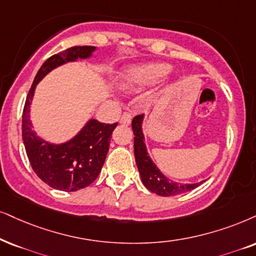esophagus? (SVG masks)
Here are the masks:
<instances>
[{"label":"esophagus","mask_w":256,"mask_h":256,"mask_svg":"<svg viewBox=\"0 0 256 256\" xmlns=\"http://www.w3.org/2000/svg\"><path fill=\"white\" fill-rule=\"evenodd\" d=\"M131 120H132V116L130 114V113L125 112V113H122L120 119H119V122H120V124H124V125H130Z\"/></svg>","instance_id":"34e87169"}]
</instances>
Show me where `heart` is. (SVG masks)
<instances>
[{"instance_id": "heart-1", "label": "heart", "mask_w": 256, "mask_h": 256, "mask_svg": "<svg viewBox=\"0 0 256 256\" xmlns=\"http://www.w3.org/2000/svg\"><path fill=\"white\" fill-rule=\"evenodd\" d=\"M170 67L166 64H134L120 73L118 85L124 90H136L140 87L158 82L169 72Z\"/></svg>"}]
</instances>
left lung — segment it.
Listing matches in <instances>:
<instances>
[{"label": "left lung", "mask_w": 256, "mask_h": 256, "mask_svg": "<svg viewBox=\"0 0 256 256\" xmlns=\"http://www.w3.org/2000/svg\"><path fill=\"white\" fill-rule=\"evenodd\" d=\"M143 120L144 114L134 117L132 120V130L134 134V144L136 164H137L139 174H140L142 182L146 186V189L160 196H176L190 192L198 186L200 183L204 182L202 180L200 183H178L164 176L156 164L154 163V160H151V157L148 156L143 134Z\"/></svg>", "instance_id": "left-lung-1"}]
</instances>
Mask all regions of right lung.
I'll list each match as a JSON object with an SVG mask.
<instances>
[{"label": "right lung", "instance_id": "obj_1", "mask_svg": "<svg viewBox=\"0 0 256 256\" xmlns=\"http://www.w3.org/2000/svg\"><path fill=\"white\" fill-rule=\"evenodd\" d=\"M94 50L93 46L70 47L44 61L35 76L22 113V139L29 163L38 178L62 192H76L94 182L104 166L117 122L104 124L90 119L70 140L54 144L38 137L32 128L30 104L36 85L48 73L67 62L88 59Z\"/></svg>", "mask_w": 256, "mask_h": 256}]
</instances>
